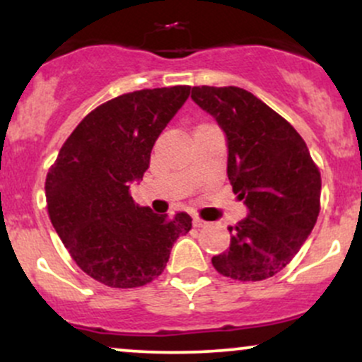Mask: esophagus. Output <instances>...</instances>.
<instances>
[{"mask_svg":"<svg viewBox=\"0 0 362 362\" xmlns=\"http://www.w3.org/2000/svg\"><path fill=\"white\" fill-rule=\"evenodd\" d=\"M192 224H194L195 228H206V226H209V223L204 221V219L197 218V216H194V219H192Z\"/></svg>","mask_w":362,"mask_h":362,"instance_id":"1","label":"esophagus"}]
</instances>
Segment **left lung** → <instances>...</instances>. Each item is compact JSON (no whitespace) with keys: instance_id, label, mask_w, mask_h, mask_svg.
I'll return each instance as SVG.
<instances>
[{"instance_id":"left-lung-1","label":"left lung","mask_w":362,"mask_h":362,"mask_svg":"<svg viewBox=\"0 0 362 362\" xmlns=\"http://www.w3.org/2000/svg\"><path fill=\"white\" fill-rule=\"evenodd\" d=\"M192 100L226 136L228 178L248 214L230 226L214 269L236 281L281 272L313 230L322 178L306 143L286 119L238 86H194Z\"/></svg>"}]
</instances>
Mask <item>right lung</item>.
I'll return each mask as SVG.
<instances>
[{
	"mask_svg": "<svg viewBox=\"0 0 362 362\" xmlns=\"http://www.w3.org/2000/svg\"><path fill=\"white\" fill-rule=\"evenodd\" d=\"M190 86L139 90L90 112L62 144L45 178L54 230L83 272L110 288L156 279L192 218L155 214L132 201L155 141L189 98Z\"/></svg>",
	"mask_w": 362,
	"mask_h": 362,
	"instance_id": "add662e5",
	"label": "right lung"
}]
</instances>
